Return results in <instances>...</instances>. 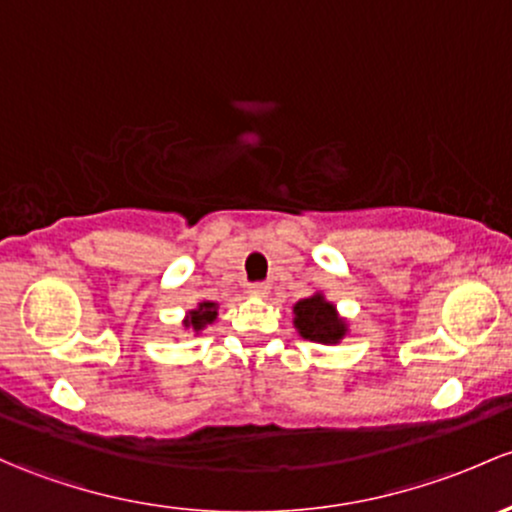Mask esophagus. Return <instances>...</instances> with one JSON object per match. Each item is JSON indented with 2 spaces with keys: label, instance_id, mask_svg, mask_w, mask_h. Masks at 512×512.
<instances>
[{
  "label": "esophagus",
  "instance_id": "esophagus-1",
  "mask_svg": "<svg viewBox=\"0 0 512 512\" xmlns=\"http://www.w3.org/2000/svg\"><path fill=\"white\" fill-rule=\"evenodd\" d=\"M247 292H250V297H267L270 294V284H250Z\"/></svg>",
  "mask_w": 512,
  "mask_h": 512
}]
</instances>
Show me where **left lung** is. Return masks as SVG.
<instances>
[{
	"mask_svg": "<svg viewBox=\"0 0 512 512\" xmlns=\"http://www.w3.org/2000/svg\"><path fill=\"white\" fill-rule=\"evenodd\" d=\"M292 314L299 336L306 341L321 343V346H338L351 333L348 321L343 319L338 306L326 299L324 292H314L311 297L299 299L292 306Z\"/></svg>",
	"mask_w": 512,
	"mask_h": 512,
	"instance_id": "obj_1",
	"label": "left lung"
}]
</instances>
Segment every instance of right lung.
I'll list each match as a JSON object with an SVG mask.
<instances>
[{
    "label": "right lung",
    "instance_id": "obj_1",
    "mask_svg": "<svg viewBox=\"0 0 512 512\" xmlns=\"http://www.w3.org/2000/svg\"><path fill=\"white\" fill-rule=\"evenodd\" d=\"M218 309H220L218 301H208V299L198 301V304L193 306V309L186 311L184 321H181V326H184V331L193 333V336H201L203 328L211 326L213 321L218 319Z\"/></svg>",
    "mask_w": 512,
    "mask_h": 512
}]
</instances>
